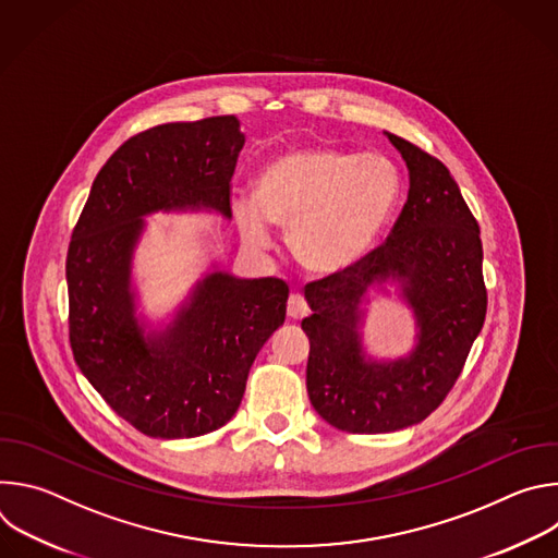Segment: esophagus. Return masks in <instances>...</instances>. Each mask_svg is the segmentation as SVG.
Wrapping results in <instances>:
<instances>
[{
  "label": "esophagus",
  "instance_id": "obj_1",
  "mask_svg": "<svg viewBox=\"0 0 558 558\" xmlns=\"http://www.w3.org/2000/svg\"><path fill=\"white\" fill-rule=\"evenodd\" d=\"M287 313H289L291 320H302L304 315H308V304H306L304 295L291 293L289 302H287Z\"/></svg>",
  "mask_w": 558,
  "mask_h": 558
}]
</instances>
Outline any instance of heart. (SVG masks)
I'll return each instance as SVG.
<instances>
[{
    "label": "heart",
    "instance_id": "heart-1",
    "mask_svg": "<svg viewBox=\"0 0 558 558\" xmlns=\"http://www.w3.org/2000/svg\"><path fill=\"white\" fill-rule=\"evenodd\" d=\"M400 198L402 179L386 156L311 145L271 158L256 179V198H233V218L254 250L271 245V225L289 227L293 258L333 276L375 247Z\"/></svg>",
    "mask_w": 558,
    "mask_h": 558
}]
</instances>
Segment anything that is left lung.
<instances>
[{
    "label": "left lung",
    "mask_w": 558,
    "mask_h": 558,
    "mask_svg": "<svg viewBox=\"0 0 558 558\" xmlns=\"http://www.w3.org/2000/svg\"><path fill=\"white\" fill-rule=\"evenodd\" d=\"M409 168V198L386 243L351 269L311 282L306 390L313 409L347 433H392L424 422L457 381L486 320L484 250L446 166L384 132ZM379 296L402 301L414 317V344L377 359L363 327Z\"/></svg>",
    "instance_id": "8db88e82"
}]
</instances>
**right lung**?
Instances as JSON below:
<instances>
[{"instance_id": "add662e5", "label": "right lung", "mask_w": 558, "mask_h": 558, "mask_svg": "<svg viewBox=\"0 0 558 558\" xmlns=\"http://www.w3.org/2000/svg\"><path fill=\"white\" fill-rule=\"evenodd\" d=\"M245 145L233 114L166 123L128 138L97 174L65 260L76 366L110 409L147 437L225 426L250 368L284 325L280 278H238L209 260L166 317L151 320L134 276L151 214L231 220L229 181Z\"/></svg>"}]
</instances>
